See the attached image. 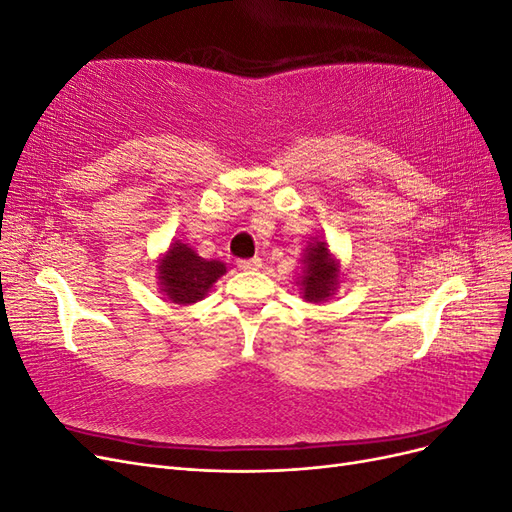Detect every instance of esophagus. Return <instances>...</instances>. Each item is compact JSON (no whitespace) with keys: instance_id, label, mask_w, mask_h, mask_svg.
I'll return each mask as SVG.
<instances>
[{"instance_id":"1","label":"esophagus","mask_w":512,"mask_h":512,"mask_svg":"<svg viewBox=\"0 0 512 512\" xmlns=\"http://www.w3.org/2000/svg\"><path fill=\"white\" fill-rule=\"evenodd\" d=\"M239 265V269H243V271H258L260 267H262V260L256 256V258H243V260H239L237 262Z\"/></svg>"}]
</instances>
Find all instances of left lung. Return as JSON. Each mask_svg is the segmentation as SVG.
Segmentation results:
<instances>
[{
    "label": "left lung",
    "instance_id": "8db88e82",
    "mask_svg": "<svg viewBox=\"0 0 512 512\" xmlns=\"http://www.w3.org/2000/svg\"><path fill=\"white\" fill-rule=\"evenodd\" d=\"M305 262H307L305 275L301 280L303 299L320 303L335 292L337 277H339L337 262L331 258L327 243L322 241H316L307 247Z\"/></svg>",
    "mask_w": 512,
    "mask_h": 512
}]
</instances>
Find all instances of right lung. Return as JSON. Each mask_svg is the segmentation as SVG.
<instances>
[{
  "label": "right lung",
  "mask_w": 512,
  "mask_h": 512,
  "mask_svg": "<svg viewBox=\"0 0 512 512\" xmlns=\"http://www.w3.org/2000/svg\"><path fill=\"white\" fill-rule=\"evenodd\" d=\"M158 271L166 297L177 305H190L205 297L213 282L226 273V267L220 260L200 258L185 243H173Z\"/></svg>",
  "instance_id": "obj_1"
}]
</instances>
